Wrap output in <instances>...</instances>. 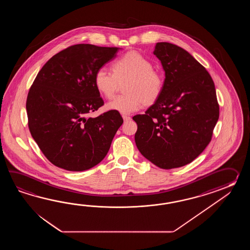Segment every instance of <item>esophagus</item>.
Listing matches in <instances>:
<instances>
[{"label": "esophagus", "mask_w": 250, "mask_h": 250, "mask_svg": "<svg viewBox=\"0 0 250 250\" xmlns=\"http://www.w3.org/2000/svg\"><path fill=\"white\" fill-rule=\"evenodd\" d=\"M123 118L124 122H128V121L131 120V118L129 117V116H127V115H123Z\"/></svg>", "instance_id": "esophagus-1"}]
</instances>
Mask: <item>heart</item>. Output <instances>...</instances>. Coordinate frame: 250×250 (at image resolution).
Instances as JSON below:
<instances>
[{
  "label": "heart",
  "mask_w": 250,
  "mask_h": 250,
  "mask_svg": "<svg viewBox=\"0 0 250 250\" xmlns=\"http://www.w3.org/2000/svg\"><path fill=\"white\" fill-rule=\"evenodd\" d=\"M112 73L105 68L97 69L94 76L96 90L105 98H111L118 82L127 80L124 96H117L106 104V109L122 114L138 111L142 105H152L159 99L165 80L148 59L137 52H128L113 62Z\"/></svg>",
  "instance_id": "obj_1"
}]
</instances>
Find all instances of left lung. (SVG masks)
Returning <instances> with one entry per match:
<instances>
[{
  "instance_id": "1",
  "label": "left lung",
  "mask_w": 250,
  "mask_h": 250,
  "mask_svg": "<svg viewBox=\"0 0 250 250\" xmlns=\"http://www.w3.org/2000/svg\"><path fill=\"white\" fill-rule=\"evenodd\" d=\"M154 54L165 70V85L145 114L133 117L135 142L145 158L169 170L191 163L208 146L219 104L211 76L186 50L160 42Z\"/></svg>"
}]
</instances>
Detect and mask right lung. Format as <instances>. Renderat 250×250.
<instances>
[{
    "label": "right lung",
    "instance_id": "add662e5",
    "mask_svg": "<svg viewBox=\"0 0 250 250\" xmlns=\"http://www.w3.org/2000/svg\"><path fill=\"white\" fill-rule=\"evenodd\" d=\"M120 49L69 46L42 66L30 87L26 104L29 130L42 154L59 168L88 170L108 153L123 118L115 111L86 115L104 104L94 84L96 70Z\"/></svg>",
    "mask_w": 250,
    "mask_h": 250
}]
</instances>
